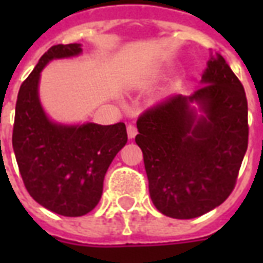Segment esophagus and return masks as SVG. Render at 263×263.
Listing matches in <instances>:
<instances>
[{
	"mask_svg": "<svg viewBox=\"0 0 263 263\" xmlns=\"http://www.w3.org/2000/svg\"><path fill=\"white\" fill-rule=\"evenodd\" d=\"M126 132H128V138H129V139L135 138L138 134L137 126L134 125V124H128V126H126Z\"/></svg>",
	"mask_w": 263,
	"mask_h": 263,
	"instance_id": "obj_1",
	"label": "esophagus"
}]
</instances>
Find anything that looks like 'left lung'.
I'll return each mask as SVG.
<instances>
[{
  "mask_svg": "<svg viewBox=\"0 0 263 263\" xmlns=\"http://www.w3.org/2000/svg\"><path fill=\"white\" fill-rule=\"evenodd\" d=\"M201 84L189 97L160 101L137 121L151 198L162 214L179 220L226 201L248 148L245 90L221 54L209 60Z\"/></svg>",
  "mask_w": 263,
  "mask_h": 263,
  "instance_id": "obj_1",
  "label": "left lung"
}]
</instances>
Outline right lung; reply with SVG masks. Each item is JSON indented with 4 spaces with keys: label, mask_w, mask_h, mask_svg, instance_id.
<instances>
[{
    "label": "right lung",
    "mask_w": 263,
    "mask_h": 263,
    "mask_svg": "<svg viewBox=\"0 0 263 263\" xmlns=\"http://www.w3.org/2000/svg\"><path fill=\"white\" fill-rule=\"evenodd\" d=\"M81 53L79 43L54 45L37 62L18 92L12 146L31 197L65 217L90 213L103 194L104 176L128 141L124 122L60 125L43 111L37 86L50 60Z\"/></svg>",
    "instance_id": "right-lung-1"
}]
</instances>
